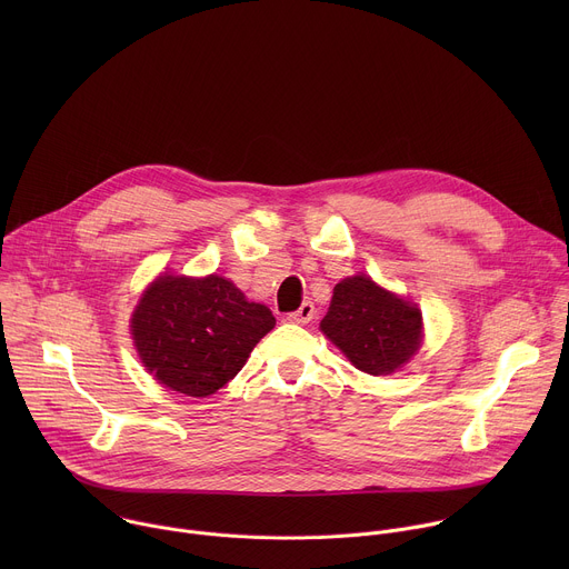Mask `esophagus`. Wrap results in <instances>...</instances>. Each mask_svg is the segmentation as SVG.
Returning a JSON list of instances; mask_svg holds the SVG:
<instances>
[{
  "label": "esophagus",
  "instance_id": "esophagus-1",
  "mask_svg": "<svg viewBox=\"0 0 569 569\" xmlns=\"http://www.w3.org/2000/svg\"><path fill=\"white\" fill-rule=\"evenodd\" d=\"M312 317H315V306H312L310 301H303L299 310H295V312L288 315V319H290L292 323H308Z\"/></svg>",
  "mask_w": 569,
  "mask_h": 569
}]
</instances>
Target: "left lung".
<instances>
[{
  "label": "left lung",
  "mask_w": 569,
  "mask_h": 569,
  "mask_svg": "<svg viewBox=\"0 0 569 569\" xmlns=\"http://www.w3.org/2000/svg\"><path fill=\"white\" fill-rule=\"evenodd\" d=\"M319 329L356 369L387 376L419 351L423 315L417 303L356 274L333 288L329 312Z\"/></svg>",
  "instance_id": "1"
}]
</instances>
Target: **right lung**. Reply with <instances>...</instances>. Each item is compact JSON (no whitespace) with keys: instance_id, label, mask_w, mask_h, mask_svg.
<instances>
[{"instance_id":"1","label":"right lung","mask_w":569,"mask_h":569,"mask_svg":"<svg viewBox=\"0 0 569 569\" xmlns=\"http://www.w3.org/2000/svg\"><path fill=\"white\" fill-rule=\"evenodd\" d=\"M274 323L268 306L248 301L224 277L161 274L143 290L130 331L159 385L202 398L242 369Z\"/></svg>"}]
</instances>
